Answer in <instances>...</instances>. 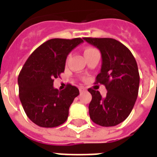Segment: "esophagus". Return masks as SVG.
<instances>
[{
    "instance_id": "obj_1",
    "label": "esophagus",
    "mask_w": 157,
    "mask_h": 157,
    "mask_svg": "<svg viewBox=\"0 0 157 157\" xmlns=\"http://www.w3.org/2000/svg\"><path fill=\"white\" fill-rule=\"evenodd\" d=\"M79 91H80V92H81V93H82V92H84L86 91V87H84V86H80V87H79Z\"/></svg>"
}]
</instances>
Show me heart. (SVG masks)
Here are the masks:
<instances>
[{
    "mask_svg": "<svg viewBox=\"0 0 157 157\" xmlns=\"http://www.w3.org/2000/svg\"><path fill=\"white\" fill-rule=\"evenodd\" d=\"M93 49H95V48H85V50H84V55H85V54H86V53H88V52L92 51V50H93Z\"/></svg>",
    "mask_w": 157,
    "mask_h": 157,
    "instance_id": "1",
    "label": "heart"
}]
</instances>
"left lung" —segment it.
I'll return each mask as SVG.
<instances>
[{
    "label": "left lung",
    "instance_id": "left-lung-1",
    "mask_svg": "<svg viewBox=\"0 0 157 157\" xmlns=\"http://www.w3.org/2000/svg\"><path fill=\"white\" fill-rule=\"evenodd\" d=\"M102 54L101 71L96 84L108 90L105 98L98 91L89 88L92 101L89 114L92 121L103 127L115 126L128 118L137 99L140 85L138 66L126 46L110 38H83Z\"/></svg>",
    "mask_w": 157,
    "mask_h": 157
}]
</instances>
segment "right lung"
<instances>
[{"mask_svg": "<svg viewBox=\"0 0 157 157\" xmlns=\"http://www.w3.org/2000/svg\"><path fill=\"white\" fill-rule=\"evenodd\" d=\"M81 38L52 39L42 44L26 60L19 73V98L29 119L44 128L64 124L78 88L71 84L59 91L54 81L65 71V60L72 49L82 43Z\"/></svg>", "mask_w": 157, "mask_h": 157, "instance_id": "obj_1", "label": "right lung"}]
</instances>
